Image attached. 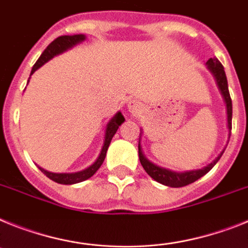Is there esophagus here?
Returning a JSON list of instances; mask_svg holds the SVG:
<instances>
[{"mask_svg":"<svg viewBox=\"0 0 248 248\" xmlns=\"http://www.w3.org/2000/svg\"><path fill=\"white\" fill-rule=\"evenodd\" d=\"M127 107H128V111L132 113V115H139L140 111H141V105H140L137 101L135 100H131L128 101V105H127Z\"/></svg>","mask_w":248,"mask_h":248,"instance_id":"1","label":"esophagus"}]
</instances>
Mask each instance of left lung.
Masks as SVG:
<instances>
[{"mask_svg": "<svg viewBox=\"0 0 248 248\" xmlns=\"http://www.w3.org/2000/svg\"><path fill=\"white\" fill-rule=\"evenodd\" d=\"M207 68L212 72L214 77L216 78L217 86H218L219 91L222 93L223 100L226 102V108H227V126L228 130L231 132L232 128V101L231 96H230V92H228V85H227V77H226L225 70H223L222 63L214 57V59H210L207 61ZM225 152V150L216 157V160L214 162H211L210 165H207L206 167L201 170H193V171H186V172H173L171 170H166L162 167H158L155 163L150 162V161L143 156L141 150V145L139 142V157L140 162H141L142 167L145 169V171L147 172L151 177L154 178L155 181L160 182V184L165 185V186L169 187H184L187 185L192 184L195 181H197L199 178H201L202 176H204L210 171L217 162L221 158L222 154Z\"/></svg>", "mask_w": 248, "mask_h": 248, "instance_id": "8db88e82", "label": "left lung"}]
</instances>
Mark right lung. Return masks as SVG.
<instances>
[{
	"label": "right lung",
	"mask_w": 248,
	"mask_h": 248,
	"mask_svg": "<svg viewBox=\"0 0 248 248\" xmlns=\"http://www.w3.org/2000/svg\"><path fill=\"white\" fill-rule=\"evenodd\" d=\"M86 40L85 34H73V36H60V37L56 38L55 41H52L51 44L47 46V48L45 49L42 55L40 56V59L37 60V62L33 64L32 67L31 75L36 70L42 66V64L46 63L47 61H49L51 59H53L55 56L60 55V53L67 51V49L72 48L73 46H76L77 44L82 42V41ZM124 122V117L122 116L121 112H117L113 117L109 120V122L106 126V132H105V141H103V146L101 148L100 156L97 157V160L94 161L90 167L82 170V171L78 172H72V173H55V172H48L46 170L38 169L44 172L45 175L49 178V180L55 181L57 184L61 185H73V184H78V182H82V181H86L87 178L92 177V176L96 173L98 169L101 167V165L105 161V157H106V152L108 150V146L111 143L112 137L115 136L116 131L118 130V127L121 126V124Z\"/></svg>",
	"instance_id": "right-lung-1"
}]
</instances>
